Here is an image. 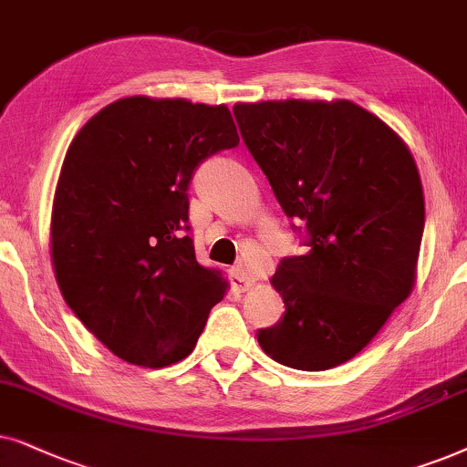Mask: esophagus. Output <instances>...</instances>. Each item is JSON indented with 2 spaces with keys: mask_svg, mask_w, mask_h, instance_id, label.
Returning a JSON list of instances; mask_svg holds the SVG:
<instances>
[{
  "mask_svg": "<svg viewBox=\"0 0 467 467\" xmlns=\"http://www.w3.org/2000/svg\"><path fill=\"white\" fill-rule=\"evenodd\" d=\"M230 284H233L234 290L245 292L254 285V279L247 275V273L241 269V266H233V269H230Z\"/></svg>",
  "mask_w": 467,
  "mask_h": 467,
  "instance_id": "esophagus-1",
  "label": "esophagus"
}]
</instances>
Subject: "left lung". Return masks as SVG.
Masks as SVG:
<instances>
[{"label": "left lung", "mask_w": 467, "mask_h": 467, "mask_svg": "<svg viewBox=\"0 0 467 467\" xmlns=\"http://www.w3.org/2000/svg\"><path fill=\"white\" fill-rule=\"evenodd\" d=\"M233 113L284 213L306 223L309 245L271 277L285 312L260 328L258 344L285 368H337L414 288L425 198L412 153L350 99H273L234 104Z\"/></svg>", "instance_id": "left-lung-1"}]
</instances>
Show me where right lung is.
<instances>
[{"label":"right lung","instance_id":"right-lung-1","mask_svg":"<svg viewBox=\"0 0 467 467\" xmlns=\"http://www.w3.org/2000/svg\"><path fill=\"white\" fill-rule=\"evenodd\" d=\"M237 145L223 104L132 96L67 147L51 213L55 279L115 357L155 369L194 350L228 282L196 263L188 185L201 161Z\"/></svg>","mask_w":467,"mask_h":467}]
</instances>
